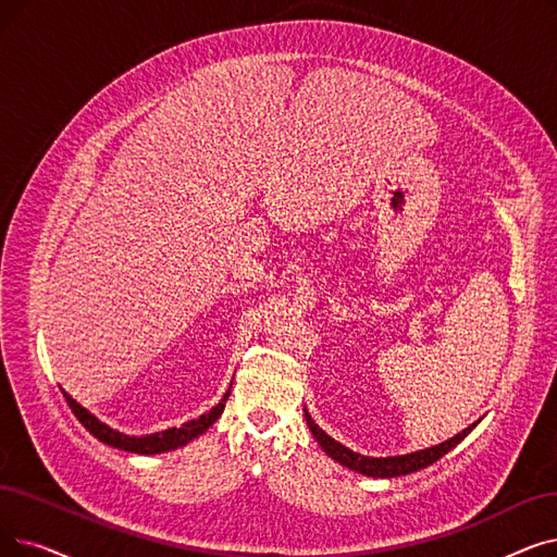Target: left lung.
<instances>
[{"label": "left lung", "instance_id": "8db88e82", "mask_svg": "<svg viewBox=\"0 0 557 557\" xmlns=\"http://www.w3.org/2000/svg\"><path fill=\"white\" fill-rule=\"evenodd\" d=\"M305 419H307V425H309V430L313 434V440L319 442V446L334 459V462H338V465L350 469V471H357L361 475H369V478H398V475L421 471V469L437 462V459H442L446 453H450L480 423V421H475L469 428H465L462 432H457L455 437H450V440H446V442H442L437 446L423 448V450L405 453V455H392V457H369V455L355 453L348 446L332 440L330 434L323 428H319L317 421L311 419V414L307 412V409H305Z\"/></svg>", "mask_w": 557, "mask_h": 557}]
</instances>
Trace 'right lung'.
<instances>
[{
    "label": "right lung",
    "mask_w": 557,
    "mask_h": 557,
    "mask_svg": "<svg viewBox=\"0 0 557 557\" xmlns=\"http://www.w3.org/2000/svg\"><path fill=\"white\" fill-rule=\"evenodd\" d=\"M230 389H232V386H230ZM230 389H227V394L221 398V403L215 405V407H211L209 412H205L202 417L193 419V421H186V423H182L180 428H168V430H161V432L143 434V437H134V434H125V432L113 430L111 425L102 423L98 417L90 414L88 409L82 407L67 392H63V396H65V400H67L72 412H75V417L79 419V423L92 434L95 440H100V442L107 444V446H113V448H120V450H127V453L159 455V453H168V450L182 448V446H186L188 442L198 440L202 432H207L215 421H219V417L223 414V409H225V403H227V398H230Z\"/></svg>",
    "instance_id": "add662e5"
}]
</instances>
